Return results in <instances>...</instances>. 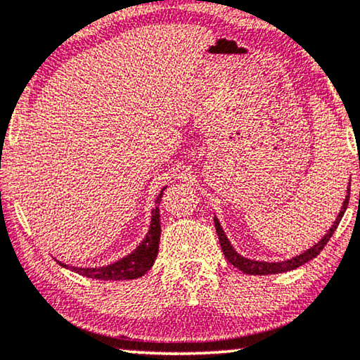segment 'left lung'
<instances>
[{
    "instance_id": "obj_1",
    "label": "left lung",
    "mask_w": 360,
    "mask_h": 360,
    "mask_svg": "<svg viewBox=\"0 0 360 360\" xmlns=\"http://www.w3.org/2000/svg\"><path fill=\"white\" fill-rule=\"evenodd\" d=\"M349 186H351V184H349ZM349 194H351V188H347V195H346V199H344L341 212H339L336 220H334L333 227L328 230V233H326V236L321 238V240L316 243V245L308 248V250L301 253V255H296V257L290 258V260H285V262H271V263L270 262H257V260H248V258L238 255V253L233 250V247L230 245L229 238L225 237V232L222 230V227H220L217 217H214L215 232H217V236H219V242H220V247H222V252H224L225 258H227V260L232 263L233 266L238 268V270L247 273V275H275V273L290 271V270H295V268H298L301 265H304V263H308L309 260H313V258L318 257L319 252L323 250L326 243L329 242V238L333 237L334 230L338 229V225H339V222H341L342 215L347 209Z\"/></svg>"
}]
</instances>
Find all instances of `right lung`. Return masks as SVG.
I'll return each mask as SVG.
<instances>
[{
    "label": "right lung",
    "mask_w": 360,
    "mask_h": 360,
    "mask_svg": "<svg viewBox=\"0 0 360 360\" xmlns=\"http://www.w3.org/2000/svg\"><path fill=\"white\" fill-rule=\"evenodd\" d=\"M165 191V189H162ZM161 194L156 198V207L153 209L151 215V225L148 230L145 240L136 247L135 252L127 255L122 260L112 263V265L102 266V268H79L70 266L72 271L79 273V275L94 278V280H110V281H120V280H135L145 275L155 263L158 257V248H160V237H161V224H160V205ZM60 266H67L64 263L59 262Z\"/></svg>",
    "instance_id": "add662e5"
}]
</instances>
